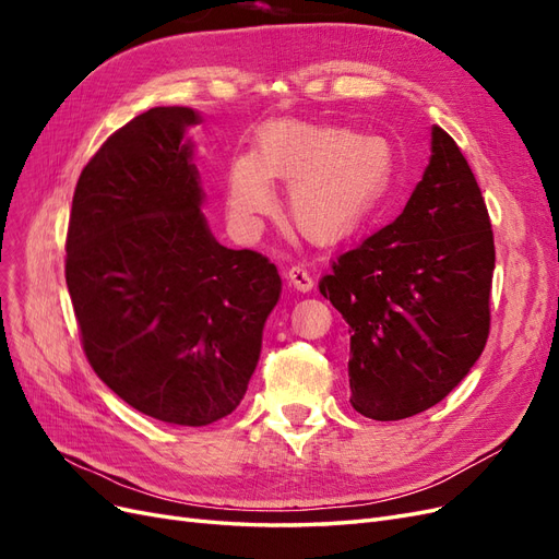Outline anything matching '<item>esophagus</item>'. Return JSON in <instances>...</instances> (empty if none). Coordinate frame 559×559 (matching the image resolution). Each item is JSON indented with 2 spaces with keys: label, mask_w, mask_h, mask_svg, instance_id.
I'll list each match as a JSON object with an SVG mask.
<instances>
[{
  "label": "esophagus",
  "mask_w": 559,
  "mask_h": 559,
  "mask_svg": "<svg viewBox=\"0 0 559 559\" xmlns=\"http://www.w3.org/2000/svg\"><path fill=\"white\" fill-rule=\"evenodd\" d=\"M286 280H289V284L294 286V289H298L302 294L312 292V286H314L312 275L302 265H292L289 270H286Z\"/></svg>",
  "instance_id": "1"
}]
</instances>
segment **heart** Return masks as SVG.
<instances>
[{
    "mask_svg": "<svg viewBox=\"0 0 559 559\" xmlns=\"http://www.w3.org/2000/svg\"><path fill=\"white\" fill-rule=\"evenodd\" d=\"M389 140L352 128L282 121L253 138L251 154L228 163L226 200L233 222L249 226L273 205L270 181L289 183L286 212L314 242L349 235L376 207L392 177Z\"/></svg>",
    "mask_w": 559,
    "mask_h": 559,
    "instance_id": "obj_1",
    "label": "heart"
}]
</instances>
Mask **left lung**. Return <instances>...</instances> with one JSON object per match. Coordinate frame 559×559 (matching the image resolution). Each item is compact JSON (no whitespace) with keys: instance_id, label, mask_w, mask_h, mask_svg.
I'll list each match as a JSON object with an SVG mask.
<instances>
[{"instance_id":"left-lung-1","label":"left lung","mask_w":559,"mask_h":559,"mask_svg":"<svg viewBox=\"0 0 559 559\" xmlns=\"http://www.w3.org/2000/svg\"><path fill=\"white\" fill-rule=\"evenodd\" d=\"M495 235L480 186L450 134L394 224L341 253L319 292L349 326L352 408L378 421L443 401L489 335Z\"/></svg>"}]
</instances>
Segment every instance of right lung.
Instances as JSON below:
<instances>
[{
    "label": "right lung",
    "mask_w": 559,
    "mask_h": 559,
    "mask_svg": "<svg viewBox=\"0 0 559 559\" xmlns=\"http://www.w3.org/2000/svg\"><path fill=\"white\" fill-rule=\"evenodd\" d=\"M189 107L118 128L83 167L64 280L97 378L134 411L205 427L238 408L280 300L275 263L214 240Z\"/></svg>",
    "instance_id": "obj_1"
}]
</instances>
